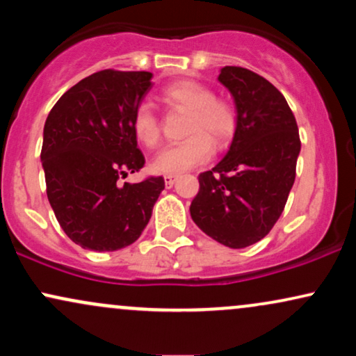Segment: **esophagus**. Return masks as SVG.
<instances>
[{
    "instance_id": "34e87169",
    "label": "esophagus",
    "mask_w": 356,
    "mask_h": 356,
    "mask_svg": "<svg viewBox=\"0 0 356 356\" xmlns=\"http://www.w3.org/2000/svg\"><path fill=\"white\" fill-rule=\"evenodd\" d=\"M175 181H177V175H174V174H165V175H164L165 187H172Z\"/></svg>"
}]
</instances>
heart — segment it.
Returning <instances> with one entry per match:
<instances>
[{
  "instance_id": "b5f03b06",
  "label": "heart",
  "mask_w": 356,
  "mask_h": 356,
  "mask_svg": "<svg viewBox=\"0 0 356 356\" xmlns=\"http://www.w3.org/2000/svg\"><path fill=\"white\" fill-rule=\"evenodd\" d=\"M170 105L189 112L186 134L189 137L161 150L152 161V169L162 174H179L202 164L214 152V144L222 145L236 130V112L229 102L216 99L207 85L194 80H181L164 90ZM132 129L142 144L155 147L161 140L159 118L152 107L138 105L132 117Z\"/></svg>"
}]
</instances>
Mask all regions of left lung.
Returning <instances> with one entry per match:
<instances>
[{
  "label": "left lung",
  "mask_w": 356,
  "mask_h": 356,
  "mask_svg": "<svg viewBox=\"0 0 356 356\" xmlns=\"http://www.w3.org/2000/svg\"><path fill=\"white\" fill-rule=\"evenodd\" d=\"M218 80L234 100L236 130L226 155L199 175L191 218L209 238L241 249L263 239L280 219L301 142L288 102L266 79L224 67Z\"/></svg>",
  "instance_id": "left-lung-1"
}]
</instances>
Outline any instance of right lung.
<instances>
[{
  "mask_svg": "<svg viewBox=\"0 0 356 356\" xmlns=\"http://www.w3.org/2000/svg\"><path fill=\"white\" fill-rule=\"evenodd\" d=\"M150 88V72H97L65 92L44 122L48 201L65 234L83 249L136 243L164 191L162 177L118 184L145 164L132 117Z\"/></svg>",
  "mask_w": 356,
  "mask_h": 356,
  "instance_id": "obj_1",
  "label": "right lung"
}]
</instances>
